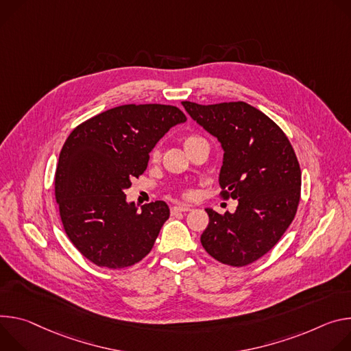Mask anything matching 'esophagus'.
Returning <instances> with one entry per match:
<instances>
[{
  "label": "esophagus",
  "instance_id": "34e87169",
  "mask_svg": "<svg viewBox=\"0 0 351 351\" xmlns=\"http://www.w3.org/2000/svg\"><path fill=\"white\" fill-rule=\"evenodd\" d=\"M188 210H191V206L188 205H176L171 208V215L180 213V212H188Z\"/></svg>",
  "mask_w": 351,
  "mask_h": 351
}]
</instances>
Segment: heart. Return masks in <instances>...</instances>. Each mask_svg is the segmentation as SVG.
Segmentation results:
<instances>
[{
  "label": "heart",
  "instance_id": "heart-1",
  "mask_svg": "<svg viewBox=\"0 0 351 351\" xmlns=\"http://www.w3.org/2000/svg\"><path fill=\"white\" fill-rule=\"evenodd\" d=\"M199 139H202V138H199V136H195V135L186 136V138L184 139V146L186 147L188 145H191V143H193V142H197V141H199ZM159 156H160V153H159V149H154V150H153V153H152V158H153V159H159Z\"/></svg>",
  "mask_w": 351,
  "mask_h": 351
}]
</instances>
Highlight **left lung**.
I'll return each mask as SVG.
<instances>
[{"instance_id":"obj_1","label":"left lung","mask_w":351,"mask_h":351,"mask_svg":"<svg viewBox=\"0 0 351 351\" xmlns=\"http://www.w3.org/2000/svg\"><path fill=\"white\" fill-rule=\"evenodd\" d=\"M182 106L220 142L221 197L239 201L234 213L205 209L209 224L201 243L221 263L250 265L278 244L295 216L301 170L294 149L285 132L248 103Z\"/></svg>"}]
</instances>
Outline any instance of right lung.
<instances>
[{
  "instance_id": "1",
  "label": "right lung",
  "mask_w": 351,
  "mask_h": 351,
  "mask_svg": "<svg viewBox=\"0 0 351 351\" xmlns=\"http://www.w3.org/2000/svg\"><path fill=\"white\" fill-rule=\"evenodd\" d=\"M185 114L166 104H125L100 112L66 138L56 171V199L71 243L100 267L142 261L170 216L166 202L138 210L125 189L147 167L149 153Z\"/></svg>"
}]
</instances>
